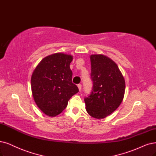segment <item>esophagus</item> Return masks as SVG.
<instances>
[{"label": "esophagus", "instance_id": "1", "mask_svg": "<svg viewBox=\"0 0 156 156\" xmlns=\"http://www.w3.org/2000/svg\"><path fill=\"white\" fill-rule=\"evenodd\" d=\"M78 87L79 90H81L82 89V84H78Z\"/></svg>", "mask_w": 156, "mask_h": 156}]
</instances>
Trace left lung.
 Instances as JSON below:
<instances>
[{"instance_id": "8db88e82", "label": "left lung", "mask_w": 156, "mask_h": 156, "mask_svg": "<svg viewBox=\"0 0 156 156\" xmlns=\"http://www.w3.org/2000/svg\"><path fill=\"white\" fill-rule=\"evenodd\" d=\"M90 78L93 86L84 98L86 110L94 118L102 119L113 112L122 102L125 82L113 60L102 55L90 56Z\"/></svg>"}]
</instances>
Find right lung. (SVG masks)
<instances>
[{"label": "right lung", "instance_id": "obj_1", "mask_svg": "<svg viewBox=\"0 0 156 156\" xmlns=\"http://www.w3.org/2000/svg\"><path fill=\"white\" fill-rule=\"evenodd\" d=\"M73 56L63 53L49 55L40 62L31 76L33 98L44 114L55 116L67 105L69 99L79 91L72 82L70 63Z\"/></svg>", "mask_w": 156, "mask_h": 156}]
</instances>
